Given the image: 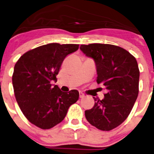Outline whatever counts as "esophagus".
Returning <instances> with one entry per match:
<instances>
[{
  "label": "esophagus",
  "mask_w": 154,
  "mask_h": 154,
  "mask_svg": "<svg viewBox=\"0 0 154 154\" xmlns=\"http://www.w3.org/2000/svg\"><path fill=\"white\" fill-rule=\"evenodd\" d=\"M85 97V95L84 93L79 92V97H80V98H83V97Z\"/></svg>",
  "instance_id": "obj_1"
}]
</instances>
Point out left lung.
<instances>
[{
	"mask_svg": "<svg viewBox=\"0 0 154 154\" xmlns=\"http://www.w3.org/2000/svg\"><path fill=\"white\" fill-rule=\"evenodd\" d=\"M80 50L96 64L97 82L107 93L85 111L89 124L102 131H110L129 115L139 94V69L136 58L121 47L109 44L81 45Z\"/></svg>",
	"mask_w": 154,
	"mask_h": 154,
	"instance_id": "8db88e82",
	"label": "left lung"
}]
</instances>
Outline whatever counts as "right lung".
Returning <instances> with one entry per match:
<instances>
[{"label":"right lung","instance_id":"right-lung-1","mask_svg":"<svg viewBox=\"0 0 154 154\" xmlns=\"http://www.w3.org/2000/svg\"><path fill=\"white\" fill-rule=\"evenodd\" d=\"M78 49L77 44L44 45L26 52L15 63L12 77L15 97L31 124L42 129H51L78 100L77 90L63 92L50 83L57 81L65 58Z\"/></svg>","mask_w":154,"mask_h":154}]
</instances>
